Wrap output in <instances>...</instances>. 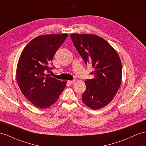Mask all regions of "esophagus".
Returning a JSON list of instances; mask_svg holds the SVG:
<instances>
[{"instance_id":"esophagus-1","label":"esophagus","mask_w":146,"mask_h":146,"mask_svg":"<svg viewBox=\"0 0 146 146\" xmlns=\"http://www.w3.org/2000/svg\"><path fill=\"white\" fill-rule=\"evenodd\" d=\"M74 82H75V80H72V81H68V83L70 84H73Z\"/></svg>"}]
</instances>
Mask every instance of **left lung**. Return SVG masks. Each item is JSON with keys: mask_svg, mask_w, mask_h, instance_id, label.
Returning <instances> with one entry per match:
<instances>
[{"mask_svg": "<svg viewBox=\"0 0 146 146\" xmlns=\"http://www.w3.org/2000/svg\"><path fill=\"white\" fill-rule=\"evenodd\" d=\"M78 53L86 65L91 63L94 78L86 80V89L82 101L92 110L107 106L120 86L122 66L118 53L101 37L89 34L70 35Z\"/></svg>", "mask_w": 146, "mask_h": 146, "instance_id": "obj_1", "label": "left lung"}]
</instances>
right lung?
<instances>
[{
	"mask_svg": "<svg viewBox=\"0 0 146 146\" xmlns=\"http://www.w3.org/2000/svg\"><path fill=\"white\" fill-rule=\"evenodd\" d=\"M67 34L46 35L31 40L22 51L17 68V81L21 92L33 105L47 109L58 99L66 86L50 76L52 61ZM48 73L47 74L46 73Z\"/></svg>",
	"mask_w": 146,
	"mask_h": 146,
	"instance_id": "obj_1",
	"label": "right lung"
}]
</instances>
